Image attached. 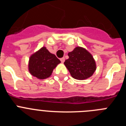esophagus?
<instances>
[{
	"instance_id": "34e87169",
	"label": "esophagus",
	"mask_w": 126,
	"mask_h": 126,
	"mask_svg": "<svg viewBox=\"0 0 126 126\" xmlns=\"http://www.w3.org/2000/svg\"><path fill=\"white\" fill-rule=\"evenodd\" d=\"M61 62H62V63H64V61H65V58H64V57L61 58Z\"/></svg>"
}]
</instances>
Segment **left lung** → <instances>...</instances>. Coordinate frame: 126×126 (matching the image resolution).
I'll use <instances>...</instances> for the list:
<instances>
[{"label": "left lung", "mask_w": 126, "mask_h": 126, "mask_svg": "<svg viewBox=\"0 0 126 126\" xmlns=\"http://www.w3.org/2000/svg\"><path fill=\"white\" fill-rule=\"evenodd\" d=\"M68 56L69 59L65 60L64 65L73 78L86 79L96 71V63L93 56L84 48L77 47L69 52Z\"/></svg>", "instance_id": "obj_1"}]
</instances>
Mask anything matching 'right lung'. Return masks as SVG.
<instances>
[{"instance_id": "right-lung-1", "label": "right lung", "mask_w": 126, "mask_h": 126, "mask_svg": "<svg viewBox=\"0 0 126 126\" xmlns=\"http://www.w3.org/2000/svg\"><path fill=\"white\" fill-rule=\"evenodd\" d=\"M61 61L43 47L30 56L28 69L30 74L40 79L49 78Z\"/></svg>"}]
</instances>
